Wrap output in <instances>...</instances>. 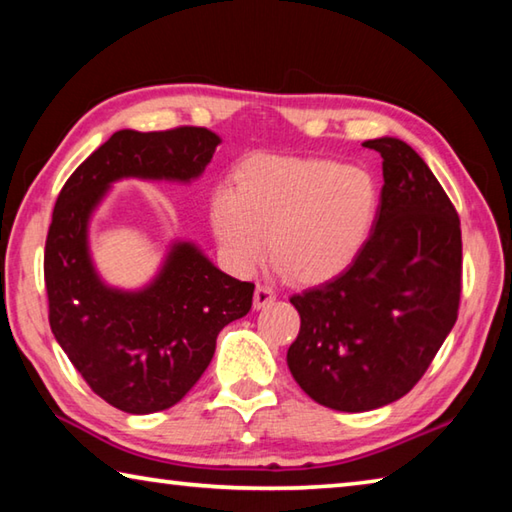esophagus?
<instances>
[{
    "instance_id": "obj_1",
    "label": "esophagus",
    "mask_w": 512,
    "mask_h": 512,
    "mask_svg": "<svg viewBox=\"0 0 512 512\" xmlns=\"http://www.w3.org/2000/svg\"><path fill=\"white\" fill-rule=\"evenodd\" d=\"M276 301V292L270 288V285H256V292H254V308L261 310L265 306H270V303Z\"/></svg>"
}]
</instances>
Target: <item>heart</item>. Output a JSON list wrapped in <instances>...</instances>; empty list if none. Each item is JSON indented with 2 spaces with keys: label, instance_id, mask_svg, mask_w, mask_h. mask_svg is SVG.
<instances>
[{
  "label": "heart",
  "instance_id": "obj_1",
  "mask_svg": "<svg viewBox=\"0 0 512 512\" xmlns=\"http://www.w3.org/2000/svg\"><path fill=\"white\" fill-rule=\"evenodd\" d=\"M378 202V184L360 166L261 155L240 168L236 188H213L211 227L233 272H254L270 238L272 263L290 281L319 285L360 256Z\"/></svg>",
  "mask_w": 512,
  "mask_h": 512
}]
</instances>
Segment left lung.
<instances>
[{
	"label": "left lung",
	"mask_w": 512,
	"mask_h": 512,
	"mask_svg": "<svg viewBox=\"0 0 512 512\" xmlns=\"http://www.w3.org/2000/svg\"><path fill=\"white\" fill-rule=\"evenodd\" d=\"M362 146L382 155L371 236L346 272L290 299L301 317L292 378L337 411H371L414 389L461 301V222L443 186L405 141Z\"/></svg>",
	"instance_id": "obj_1"
}]
</instances>
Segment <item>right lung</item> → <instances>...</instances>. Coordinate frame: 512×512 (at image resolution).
Returning <instances> with one entry per match:
<instances>
[{"mask_svg": "<svg viewBox=\"0 0 512 512\" xmlns=\"http://www.w3.org/2000/svg\"><path fill=\"white\" fill-rule=\"evenodd\" d=\"M220 141L193 125L119 130L71 173L53 206L44 247L51 333L89 389L125 414L168 409L193 389L220 330L249 312L254 283L220 272L193 242H175L146 288H110L89 258V218L123 177H200Z\"/></svg>", "mask_w": 512, "mask_h": 512, "instance_id": "obj_1", "label": "right lung"}]
</instances>
